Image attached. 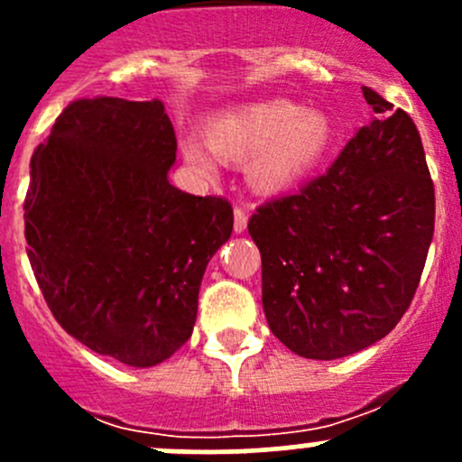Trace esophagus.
I'll return each mask as SVG.
<instances>
[{
	"instance_id": "obj_1",
	"label": "esophagus",
	"mask_w": 462,
	"mask_h": 462,
	"mask_svg": "<svg viewBox=\"0 0 462 462\" xmlns=\"http://www.w3.org/2000/svg\"><path fill=\"white\" fill-rule=\"evenodd\" d=\"M245 227H248V212H245V208H235V232H245Z\"/></svg>"
}]
</instances>
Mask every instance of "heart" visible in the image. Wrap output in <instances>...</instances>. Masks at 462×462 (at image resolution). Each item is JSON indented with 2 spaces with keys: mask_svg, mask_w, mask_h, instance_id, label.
Segmentation results:
<instances>
[{
  "mask_svg": "<svg viewBox=\"0 0 462 462\" xmlns=\"http://www.w3.org/2000/svg\"><path fill=\"white\" fill-rule=\"evenodd\" d=\"M335 143L333 120L315 106L291 100H261L221 111L208 123L205 144L183 143V156L203 179L217 176V158L245 162L259 192L274 194L304 180Z\"/></svg>",
  "mask_w": 462,
  "mask_h": 462,
  "instance_id": "obj_1",
  "label": "heart"
}]
</instances>
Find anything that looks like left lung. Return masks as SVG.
<instances>
[{"label":"left lung","instance_id":"8db88e82","mask_svg":"<svg viewBox=\"0 0 462 462\" xmlns=\"http://www.w3.org/2000/svg\"><path fill=\"white\" fill-rule=\"evenodd\" d=\"M374 118L324 176L248 221L270 330L309 360H337L389 335L411 304L436 197L407 111L362 87Z\"/></svg>","mask_w":462,"mask_h":462}]
</instances>
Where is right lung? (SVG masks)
<instances>
[{
    "label": "right lung",
    "instance_id": "1",
    "mask_svg": "<svg viewBox=\"0 0 462 462\" xmlns=\"http://www.w3.org/2000/svg\"><path fill=\"white\" fill-rule=\"evenodd\" d=\"M176 134L161 100H76L31 158L26 253L69 335L129 366L174 356L232 205L167 180Z\"/></svg>",
    "mask_w": 462,
    "mask_h": 462
}]
</instances>
